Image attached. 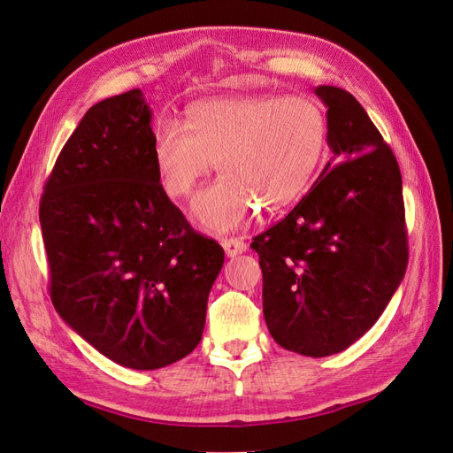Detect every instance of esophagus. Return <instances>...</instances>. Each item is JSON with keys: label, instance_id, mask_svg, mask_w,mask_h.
Returning <instances> with one entry per match:
<instances>
[{"label": "esophagus", "instance_id": "obj_1", "mask_svg": "<svg viewBox=\"0 0 453 453\" xmlns=\"http://www.w3.org/2000/svg\"><path fill=\"white\" fill-rule=\"evenodd\" d=\"M222 247H224L227 257H237V254L247 250V242L239 237H224Z\"/></svg>", "mask_w": 453, "mask_h": 453}]
</instances>
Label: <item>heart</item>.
<instances>
[{
	"instance_id": "obj_1",
	"label": "heart",
	"mask_w": 453,
	"mask_h": 453,
	"mask_svg": "<svg viewBox=\"0 0 453 453\" xmlns=\"http://www.w3.org/2000/svg\"><path fill=\"white\" fill-rule=\"evenodd\" d=\"M326 145V114L310 97L239 96L189 109L188 126L158 120L153 160L172 199L189 195L212 170L222 172L193 199V216L208 229L241 227L258 203L275 211L304 191Z\"/></svg>"
}]
</instances>
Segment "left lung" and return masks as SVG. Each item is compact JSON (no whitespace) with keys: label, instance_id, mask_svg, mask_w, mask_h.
<instances>
[{"label":"left lung","instance_id":"obj_1","mask_svg":"<svg viewBox=\"0 0 453 453\" xmlns=\"http://www.w3.org/2000/svg\"><path fill=\"white\" fill-rule=\"evenodd\" d=\"M316 96L327 107L334 157L250 247L273 341L323 357L346 350L387 308L408 268V231L400 166L375 124L341 88L318 86Z\"/></svg>","mask_w":453,"mask_h":453}]
</instances>
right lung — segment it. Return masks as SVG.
<instances>
[{"label": "right lung", "mask_w": 453, "mask_h": 453, "mask_svg": "<svg viewBox=\"0 0 453 453\" xmlns=\"http://www.w3.org/2000/svg\"><path fill=\"white\" fill-rule=\"evenodd\" d=\"M40 224L51 303L103 356L158 369L201 342L224 249L162 189L142 89L84 114L43 185Z\"/></svg>", "instance_id": "add662e5"}]
</instances>
